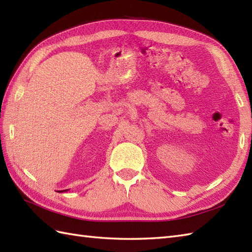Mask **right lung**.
<instances>
[{"label": "right lung", "instance_id": "right-lung-1", "mask_svg": "<svg viewBox=\"0 0 252 252\" xmlns=\"http://www.w3.org/2000/svg\"><path fill=\"white\" fill-rule=\"evenodd\" d=\"M63 191H68V189H65V190H60V192H63Z\"/></svg>", "mask_w": 252, "mask_h": 252}]
</instances>
